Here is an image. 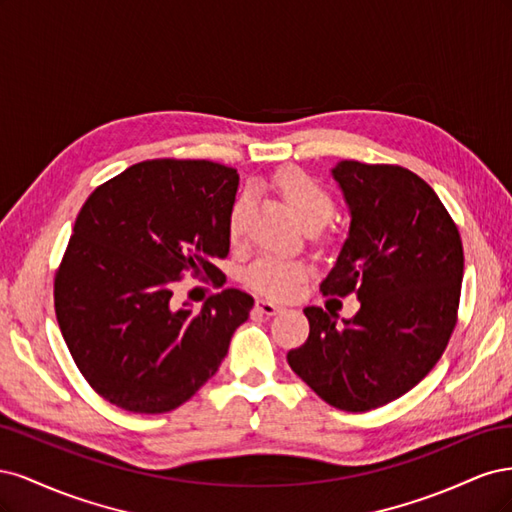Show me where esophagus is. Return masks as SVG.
<instances>
[{"label": "esophagus", "instance_id": "esophagus-1", "mask_svg": "<svg viewBox=\"0 0 512 512\" xmlns=\"http://www.w3.org/2000/svg\"><path fill=\"white\" fill-rule=\"evenodd\" d=\"M256 309H258L260 314H265V316H275V314L282 312V305H277V303L267 301V299H258L256 301Z\"/></svg>", "mask_w": 512, "mask_h": 512}]
</instances>
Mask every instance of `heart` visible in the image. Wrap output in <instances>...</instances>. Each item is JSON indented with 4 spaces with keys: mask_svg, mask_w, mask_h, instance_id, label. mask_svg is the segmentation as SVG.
<instances>
[{
    "mask_svg": "<svg viewBox=\"0 0 512 512\" xmlns=\"http://www.w3.org/2000/svg\"><path fill=\"white\" fill-rule=\"evenodd\" d=\"M275 185L288 207L297 213V218L307 228H318L335 211V200L324 188L320 181L305 170L288 168L284 173L275 177ZM243 213H245V198H239L230 209L228 215V237L230 241H237L243 232ZM309 267L303 260L297 258H284V256H262L258 258L250 269L245 271V282L250 284L256 292L265 294L273 299H288L292 297L301 282L305 280Z\"/></svg>",
    "mask_w": 512,
    "mask_h": 512,
    "instance_id": "1",
    "label": "heart"
}]
</instances>
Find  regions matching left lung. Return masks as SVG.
<instances>
[{
    "label": "left lung",
    "mask_w": 512,
    "mask_h": 512,
    "mask_svg": "<svg viewBox=\"0 0 512 512\" xmlns=\"http://www.w3.org/2000/svg\"><path fill=\"white\" fill-rule=\"evenodd\" d=\"M348 239L320 290L354 292L350 320L305 307L309 337L292 367L329 406L367 412L406 395L440 361L457 324L463 245L442 200L412 170L342 160Z\"/></svg>",
    "instance_id": "left-lung-1"
}]
</instances>
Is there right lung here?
I'll list each match as a JSON object with an SVG mask.
<instances>
[{
  "mask_svg": "<svg viewBox=\"0 0 512 512\" xmlns=\"http://www.w3.org/2000/svg\"><path fill=\"white\" fill-rule=\"evenodd\" d=\"M235 168L147 160L91 192L55 273V314L76 367L100 397L134 414L185 404L250 316V294L226 288L194 312L175 309L181 275L226 282Z\"/></svg>",
  "mask_w": 512,
  "mask_h": 512,
  "instance_id": "1",
  "label": "right lung"
}]
</instances>
